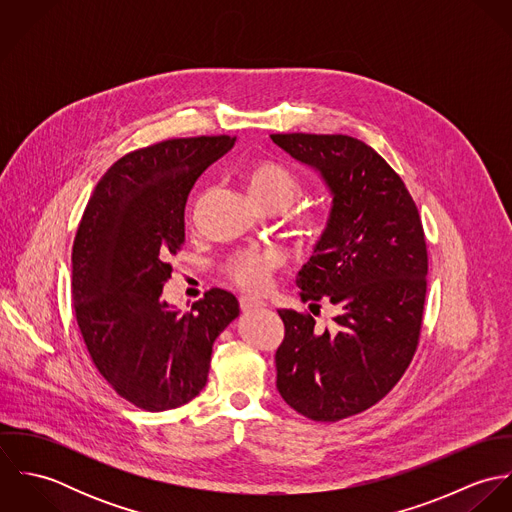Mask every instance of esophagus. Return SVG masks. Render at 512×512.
I'll list each match as a JSON object with an SVG mask.
<instances>
[{"instance_id": "esophagus-1", "label": "esophagus", "mask_w": 512, "mask_h": 512, "mask_svg": "<svg viewBox=\"0 0 512 512\" xmlns=\"http://www.w3.org/2000/svg\"><path fill=\"white\" fill-rule=\"evenodd\" d=\"M264 305H266L264 301L254 299V297H250V295H242V297H240V309H242L244 313H248V311H256V309H262Z\"/></svg>"}]
</instances>
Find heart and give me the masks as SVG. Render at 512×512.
Masks as SVG:
<instances>
[{
  "instance_id": "heart-1",
  "label": "heart",
  "mask_w": 512,
  "mask_h": 512,
  "mask_svg": "<svg viewBox=\"0 0 512 512\" xmlns=\"http://www.w3.org/2000/svg\"><path fill=\"white\" fill-rule=\"evenodd\" d=\"M244 183L252 199L270 211L288 209L301 191L299 179L292 171L270 159L252 161L244 171ZM290 222L301 240L315 244L329 232L331 215L321 207H303L293 211ZM282 262L280 250L244 248L228 258L226 276L246 292H264L270 286V276Z\"/></svg>"
}]
</instances>
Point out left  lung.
<instances>
[{
  "mask_svg": "<svg viewBox=\"0 0 512 512\" xmlns=\"http://www.w3.org/2000/svg\"><path fill=\"white\" fill-rule=\"evenodd\" d=\"M293 159L317 169L331 195V226L297 274L303 303L338 311L329 330L311 313L280 309L284 341L276 386L293 410L339 422L380 402L420 343L428 246L400 175L365 142L343 134H272Z\"/></svg>",
  "mask_w": 512,
  "mask_h": 512,
  "instance_id": "obj_1",
  "label": "left lung"
}]
</instances>
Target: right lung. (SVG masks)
I'll use <instances>...</instances> for the list:
<instances>
[{
  "instance_id": "obj_1",
  "label": "right lung",
  "mask_w": 512,
  "mask_h": 512,
  "mask_svg": "<svg viewBox=\"0 0 512 512\" xmlns=\"http://www.w3.org/2000/svg\"><path fill=\"white\" fill-rule=\"evenodd\" d=\"M232 136L175 138L120 157L98 181L73 244V307L104 380L147 412L173 410L207 384L213 343L238 299L213 288L179 313L163 301L169 256L185 242V205Z\"/></svg>"
}]
</instances>
